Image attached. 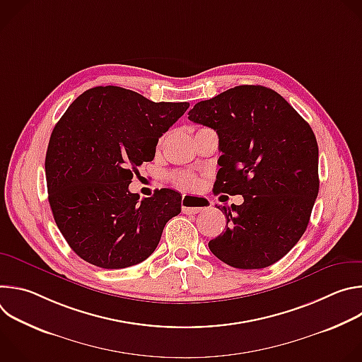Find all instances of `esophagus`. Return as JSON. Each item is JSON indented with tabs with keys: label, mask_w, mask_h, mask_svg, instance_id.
I'll list each match as a JSON object with an SVG mask.
<instances>
[{
	"label": "esophagus",
	"mask_w": 362,
	"mask_h": 362,
	"mask_svg": "<svg viewBox=\"0 0 362 362\" xmlns=\"http://www.w3.org/2000/svg\"><path fill=\"white\" fill-rule=\"evenodd\" d=\"M209 209V202L202 196H192V194H183L182 197V212L186 215L192 214H200Z\"/></svg>",
	"instance_id": "esophagus-1"
}]
</instances>
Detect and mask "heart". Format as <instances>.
<instances>
[{
  "instance_id": "heart-1",
  "label": "heart",
  "mask_w": 362,
  "mask_h": 362,
  "mask_svg": "<svg viewBox=\"0 0 362 362\" xmlns=\"http://www.w3.org/2000/svg\"><path fill=\"white\" fill-rule=\"evenodd\" d=\"M169 179L170 182L179 187V189H183V190H189V189H193L196 185H197V180L196 177L189 173V172H183V170H176V172H172L169 175Z\"/></svg>"
}]
</instances>
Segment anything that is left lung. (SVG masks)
<instances>
[{"label":"left lung","mask_w":362,"mask_h":362,"mask_svg":"<svg viewBox=\"0 0 362 362\" xmlns=\"http://www.w3.org/2000/svg\"><path fill=\"white\" fill-rule=\"evenodd\" d=\"M189 120L218 133L221 166L215 193L242 194L223 206L226 230L209 242L238 269H261L300 239L320 190L318 143L309 126L272 88L236 86L199 101Z\"/></svg>","instance_id":"left-lung-1"}]
</instances>
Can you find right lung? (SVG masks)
<instances>
[{
	"label": "right lung",
	"instance_id": "add662e5",
	"mask_svg": "<svg viewBox=\"0 0 362 362\" xmlns=\"http://www.w3.org/2000/svg\"><path fill=\"white\" fill-rule=\"evenodd\" d=\"M189 103H154L98 86L78 95L51 133L45 154L48 202L70 247L105 269L137 265L154 252L182 196L160 189L139 200L133 173L156 153L159 137Z\"/></svg>",
	"mask_w": 362,
	"mask_h": 362
}]
</instances>
